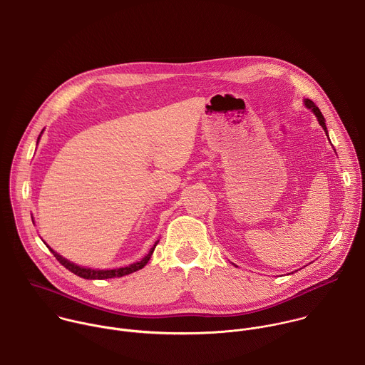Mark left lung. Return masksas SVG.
<instances>
[{"label":"left lung","instance_id":"1","mask_svg":"<svg viewBox=\"0 0 365 365\" xmlns=\"http://www.w3.org/2000/svg\"><path fill=\"white\" fill-rule=\"evenodd\" d=\"M304 103H305V106H307V107H308V108H309V110H312V113H314V114H315V117H317V120H318V123H319V125H321V127H322V130H324V131H325V134H327V127H325V120H324V117H322V114H321V111H319V110H318V107H317V106H315V104H314V103H312V101H311V100H308V98H307V100H305V101H304ZM327 137H328V135H327Z\"/></svg>","mask_w":365,"mask_h":365}]
</instances>
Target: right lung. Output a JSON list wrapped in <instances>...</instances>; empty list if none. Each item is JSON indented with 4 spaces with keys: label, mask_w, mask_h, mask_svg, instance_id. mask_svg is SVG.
<instances>
[{
    "label": "right lung",
    "mask_w": 365,
    "mask_h": 365,
    "mask_svg": "<svg viewBox=\"0 0 365 365\" xmlns=\"http://www.w3.org/2000/svg\"><path fill=\"white\" fill-rule=\"evenodd\" d=\"M157 244H158V241L153 245V248L150 250V252H148L141 261L134 262V264H131V265H128V267L117 268V269H91V268H83V267L76 265V264L70 262L68 259L63 258L60 254H57V252H56L54 250H51L48 245H47V247H48L50 251L54 254V257L60 261V264L64 265V267H66L67 269H70L71 272H74L76 275H78V277H81V278H86V279H106V278L123 277V275H127V274H131V272H134V271L141 269V268L150 261V258H151V255H153V252H154Z\"/></svg>",
    "instance_id": "add662e5"
}]
</instances>
